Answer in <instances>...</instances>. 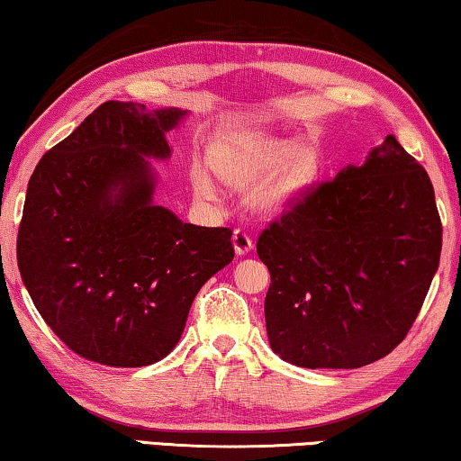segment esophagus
Returning <instances> with one entry per match:
<instances>
[{"label":"esophagus","mask_w":461,"mask_h":461,"mask_svg":"<svg viewBox=\"0 0 461 461\" xmlns=\"http://www.w3.org/2000/svg\"><path fill=\"white\" fill-rule=\"evenodd\" d=\"M232 245H235L237 256H245V253H249L253 249V239L245 229H237L232 232Z\"/></svg>","instance_id":"34e87169"}]
</instances>
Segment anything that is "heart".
<instances>
[{"mask_svg": "<svg viewBox=\"0 0 461 461\" xmlns=\"http://www.w3.org/2000/svg\"><path fill=\"white\" fill-rule=\"evenodd\" d=\"M212 162L224 181L237 186L256 185L253 202L259 208L283 212L316 183L322 159L312 145L295 149L293 139L256 137L224 145ZM193 189L203 199L216 197V185L205 172H195Z\"/></svg>", "mask_w": 461, "mask_h": 461, "instance_id": "obj_1", "label": "heart"}]
</instances>
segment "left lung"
I'll use <instances>...</instances> for the list:
<instances>
[{
	"mask_svg": "<svg viewBox=\"0 0 461 461\" xmlns=\"http://www.w3.org/2000/svg\"><path fill=\"white\" fill-rule=\"evenodd\" d=\"M426 170L393 135L364 166L310 186L258 239L272 351L302 368H362L403 341L438 268Z\"/></svg>",
	"mask_w": 461,
	"mask_h": 461,
	"instance_id": "left-lung-1",
	"label": "left lung"
}]
</instances>
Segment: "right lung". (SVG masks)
I'll return each mask as SVG.
<instances>
[{
	"instance_id": "obj_1",
	"label": "right lung",
	"mask_w": 461,
	"mask_h": 461,
	"mask_svg": "<svg viewBox=\"0 0 461 461\" xmlns=\"http://www.w3.org/2000/svg\"><path fill=\"white\" fill-rule=\"evenodd\" d=\"M186 114L105 102L32 172L18 270L35 308L89 362L139 368L168 356L205 280L232 262L230 229L178 220L153 203L148 158Z\"/></svg>"
}]
</instances>
